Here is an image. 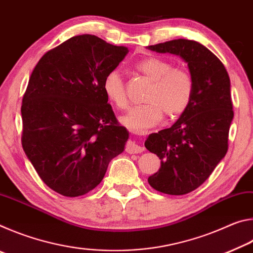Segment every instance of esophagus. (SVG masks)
<instances>
[{
    "mask_svg": "<svg viewBox=\"0 0 253 253\" xmlns=\"http://www.w3.org/2000/svg\"><path fill=\"white\" fill-rule=\"evenodd\" d=\"M144 147L143 146H140V145H138V144H136L135 142H128L127 143V145H126V151H127V153H129V154H139V153H142V152H144Z\"/></svg>",
    "mask_w": 253,
    "mask_h": 253,
    "instance_id": "34e87169",
    "label": "esophagus"
}]
</instances>
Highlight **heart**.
I'll use <instances>...</instances> for the list:
<instances>
[{"instance_id":"1","label":"heart","mask_w":253,"mask_h":253,"mask_svg":"<svg viewBox=\"0 0 253 253\" xmlns=\"http://www.w3.org/2000/svg\"><path fill=\"white\" fill-rule=\"evenodd\" d=\"M136 70L151 81L145 101L135 106L119 118L122 125L134 132H144L155 127L164 118H176L191 105L194 83L186 70L173 68L172 63L157 57H149L136 63ZM102 90L110 104L125 108L127 95L125 84L117 70H111L102 81Z\"/></svg>"}]
</instances>
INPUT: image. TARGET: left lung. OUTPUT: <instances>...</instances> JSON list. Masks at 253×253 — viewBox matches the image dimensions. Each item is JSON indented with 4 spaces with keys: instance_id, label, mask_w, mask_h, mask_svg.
<instances>
[{
    "instance_id": "1",
    "label": "left lung",
    "mask_w": 253,
    "mask_h": 253,
    "mask_svg": "<svg viewBox=\"0 0 253 253\" xmlns=\"http://www.w3.org/2000/svg\"><path fill=\"white\" fill-rule=\"evenodd\" d=\"M147 49L182 58L194 83L188 108L169 128L145 140V147L161 160L158 172L148 177L149 185L162 193L183 195L202 185L228 152L233 119L230 78L220 59L196 41L177 39Z\"/></svg>"
}]
</instances>
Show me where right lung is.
I'll list each match as a JSON object with an SVG mask.
<instances>
[{
    "label": "right lung",
    "instance_id": "obj_1",
    "mask_svg": "<svg viewBox=\"0 0 253 253\" xmlns=\"http://www.w3.org/2000/svg\"><path fill=\"white\" fill-rule=\"evenodd\" d=\"M128 53L91 34L72 37L42 57L23 96L22 146L42 181L63 196L84 195L125 149L102 90L106 75Z\"/></svg>",
    "mask_w": 253,
    "mask_h": 253
}]
</instances>
